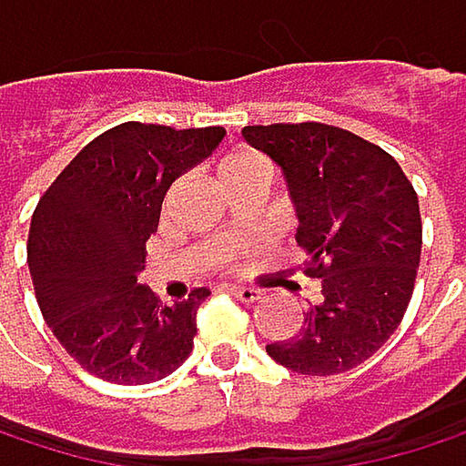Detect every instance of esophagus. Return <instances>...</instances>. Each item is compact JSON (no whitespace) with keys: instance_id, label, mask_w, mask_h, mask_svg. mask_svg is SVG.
Listing matches in <instances>:
<instances>
[{"instance_id":"1","label":"esophagus","mask_w":466,"mask_h":466,"mask_svg":"<svg viewBox=\"0 0 466 466\" xmlns=\"http://www.w3.org/2000/svg\"><path fill=\"white\" fill-rule=\"evenodd\" d=\"M228 292L235 295L238 301H243V304H257V301H262V298H265V292L259 287H240V284H235V287H228Z\"/></svg>"}]
</instances>
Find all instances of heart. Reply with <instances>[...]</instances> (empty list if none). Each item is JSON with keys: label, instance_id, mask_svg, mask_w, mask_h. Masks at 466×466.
I'll use <instances>...</instances> for the list:
<instances>
[{"label": "heart", "instance_id": "obj_1", "mask_svg": "<svg viewBox=\"0 0 466 466\" xmlns=\"http://www.w3.org/2000/svg\"><path fill=\"white\" fill-rule=\"evenodd\" d=\"M254 174L268 177V162H265L262 154L248 151V148H243V151H231V154L223 157L220 165H218V177H220L223 185L235 182V179H243V177H254Z\"/></svg>", "mask_w": 466, "mask_h": 466}]
</instances>
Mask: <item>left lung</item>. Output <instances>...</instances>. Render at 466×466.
Returning a JSON list of instances; mask_svg holds the SVG:
<instances>
[{"label":"left lung","instance_id":"left-lung-1","mask_svg":"<svg viewBox=\"0 0 466 466\" xmlns=\"http://www.w3.org/2000/svg\"><path fill=\"white\" fill-rule=\"evenodd\" d=\"M243 137L281 165L298 212L304 276L320 292L270 359L301 376H337L370 359L400 326L414 292L422 220L392 154L348 129L304 121L246 127Z\"/></svg>","mask_w":466,"mask_h":466}]
</instances>
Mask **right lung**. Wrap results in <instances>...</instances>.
Instances as JSON below:
<instances>
[{
	"instance_id": "1",
	"label": "right lung",
	"mask_w": 466,
	"mask_h": 466,
	"mask_svg": "<svg viewBox=\"0 0 466 466\" xmlns=\"http://www.w3.org/2000/svg\"><path fill=\"white\" fill-rule=\"evenodd\" d=\"M223 135L220 127L118 124L93 137L41 196L26 265L44 320L82 370L148 384L190 356L196 309L209 289L196 287L165 307L137 273L165 190Z\"/></svg>"
}]
</instances>
